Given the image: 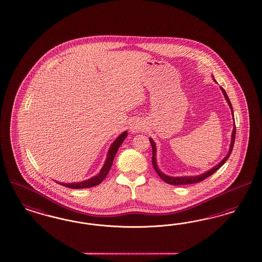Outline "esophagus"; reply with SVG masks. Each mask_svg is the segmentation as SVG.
I'll list each match as a JSON object with an SVG mask.
<instances>
[{
    "mask_svg": "<svg viewBox=\"0 0 262 262\" xmlns=\"http://www.w3.org/2000/svg\"><path fill=\"white\" fill-rule=\"evenodd\" d=\"M142 127L143 126H142V124H141V122H140L139 120H134V121L131 123L130 131H131L133 134H135V133H138V132L141 131Z\"/></svg>",
    "mask_w": 262,
    "mask_h": 262,
    "instance_id": "34e87169",
    "label": "esophagus"
}]
</instances>
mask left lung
<instances>
[{
    "mask_svg": "<svg viewBox=\"0 0 262 262\" xmlns=\"http://www.w3.org/2000/svg\"><path fill=\"white\" fill-rule=\"evenodd\" d=\"M213 80L216 82V80L213 78ZM221 90H222V93H224V96L226 98V100L228 102V106L231 110V114H232V118L234 119V115H233V109H232V105L230 103V100L228 98V94L225 92V90L221 86ZM235 134H236V127H235V122L233 123V130H232V134H231V143L229 145V150L228 153L226 155V157L223 159V160L220 162L218 165H216L215 167H213L211 169L205 171L204 173H202L200 176H194V177H169L167 176L165 173H163L161 171L158 166H157V162H156V144L154 143V141L152 140L151 138H149V141H150V144L152 146V165H153V168L155 169V171L157 172V174L166 183L168 184H171V185H185V184H193V183H198L200 181H203L205 178H209L211 174H213L216 170L218 169L226 163V161L228 160V157L230 156L231 151H232V148H233V145H234V141H235Z\"/></svg>",
    "mask_w": 262,
    "mask_h": 262,
    "instance_id": "1",
    "label": "left lung"
}]
</instances>
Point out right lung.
<instances>
[{
	"instance_id": "right-lung-1",
	"label": "right lung",
	"mask_w": 262,
	"mask_h": 262,
	"mask_svg": "<svg viewBox=\"0 0 262 262\" xmlns=\"http://www.w3.org/2000/svg\"><path fill=\"white\" fill-rule=\"evenodd\" d=\"M127 134H128L127 131H124L123 133H121L120 135L118 136V138L116 139V141L113 144H111L109 151L107 153L106 161H105L102 169H100V171H99V173L97 176L90 178L88 180L82 181V182H75V183H61V182H58V181H56V182L58 184L66 186V187H68V188H72V189H84V188H90V187H93V186L100 184L102 181L104 180V178L107 177L111 167H112L114 158H115V156H116V154L118 152L120 144H122L123 141L125 140Z\"/></svg>"
}]
</instances>
